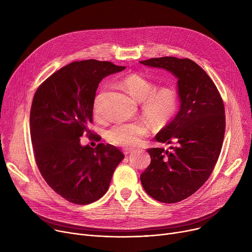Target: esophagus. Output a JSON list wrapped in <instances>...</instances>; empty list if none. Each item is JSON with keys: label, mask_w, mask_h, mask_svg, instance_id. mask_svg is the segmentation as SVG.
Masks as SVG:
<instances>
[{"label": "esophagus", "mask_w": 252, "mask_h": 252, "mask_svg": "<svg viewBox=\"0 0 252 252\" xmlns=\"http://www.w3.org/2000/svg\"><path fill=\"white\" fill-rule=\"evenodd\" d=\"M131 151H133V150L129 149V148H125V149H124V154H125V155H128L129 153H131Z\"/></svg>", "instance_id": "esophagus-1"}]
</instances>
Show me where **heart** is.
<instances>
[{"instance_id":"b5f03b06","label":"heart","mask_w":252,"mask_h":252,"mask_svg":"<svg viewBox=\"0 0 252 252\" xmlns=\"http://www.w3.org/2000/svg\"><path fill=\"white\" fill-rule=\"evenodd\" d=\"M123 88L135 100L141 102L143 115L154 126H163L170 122L179 108V95L174 87L156 89V84L141 73H131L122 81ZM99 96L94 101V111L98 114ZM148 128L142 121L119 123L106 133L109 143L121 147H131L147 134Z\"/></svg>"}]
</instances>
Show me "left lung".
<instances>
[{"mask_svg":"<svg viewBox=\"0 0 252 252\" xmlns=\"http://www.w3.org/2000/svg\"><path fill=\"white\" fill-rule=\"evenodd\" d=\"M140 63L178 78L180 110L155 136L157 142L176 146L148 149L151 162L140 177L155 200L176 203L194 194L213 173L226 127L223 102L215 83L191 59L160 57Z\"/></svg>","mask_w":252,"mask_h":252,"instance_id":"obj_1","label":"left lung"}]
</instances>
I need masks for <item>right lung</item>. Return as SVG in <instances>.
Here are the masks:
<instances>
[{
  "instance_id": "obj_1",
  "label": "right lung",
  "mask_w": 252,
  "mask_h": 252,
  "mask_svg": "<svg viewBox=\"0 0 252 252\" xmlns=\"http://www.w3.org/2000/svg\"><path fill=\"white\" fill-rule=\"evenodd\" d=\"M126 66L94 59L75 61L53 73L33 96L30 126L36 165L44 180L67 201L85 205L107 192L125 155L110 144L82 146L90 137L99 83Z\"/></svg>"
}]
</instances>
